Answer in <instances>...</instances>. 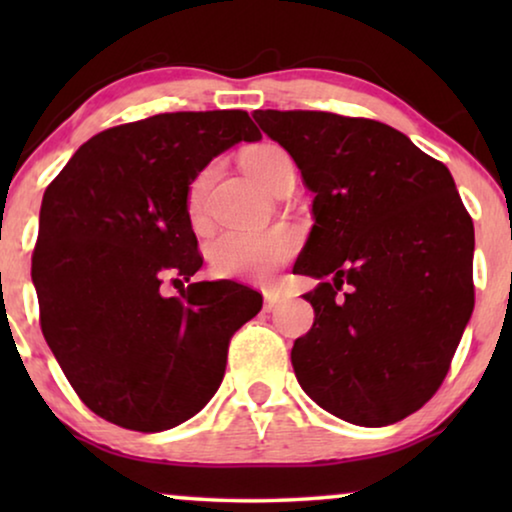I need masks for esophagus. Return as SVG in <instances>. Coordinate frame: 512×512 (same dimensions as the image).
<instances>
[{
	"mask_svg": "<svg viewBox=\"0 0 512 512\" xmlns=\"http://www.w3.org/2000/svg\"><path fill=\"white\" fill-rule=\"evenodd\" d=\"M279 303H282V296L277 291H265V310L272 312Z\"/></svg>",
	"mask_w": 512,
	"mask_h": 512,
	"instance_id": "1",
	"label": "esophagus"
}]
</instances>
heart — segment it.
Segmentation results:
<instances>
[{"label":"heart","mask_w":512,"mask_h":512,"mask_svg":"<svg viewBox=\"0 0 512 512\" xmlns=\"http://www.w3.org/2000/svg\"><path fill=\"white\" fill-rule=\"evenodd\" d=\"M242 167L251 181H256L263 191H270L277 177L286 170H293L291 158L275 144H256L242 153ZM209 172H202L188 188V212H200L202 195H205ZM296 251V237L289 230L275 228L265 233H237L226 230L214 237L207 254L212 268L226 277H265L279 268L286 258Z\"/></svg>","instance_id":"heart-1"}]
</instances>
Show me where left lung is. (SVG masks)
Segmentation results:
<instances>
[{
  "label": "left lung",
  "instance_id": "obj_1",
  "mask_svg": "<svg viewBox=\"0 0 512 512\" xmlns=\"http://www.w3.org/2000/svg\"><path fill=\"white\" fill-rule=\"evenodd\" d=\"M314 193L293 272L314 324L298 384L356 426H387L443 384L473 312V221L450 170L391 125L326 111H254Z\"/></svg>",
  "mask_w": 512,
  "mask_h": 512
}]
</instances>
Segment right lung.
I'll return each instance as SVG.
<instances>
[{"instance_id":"1","label":"right lung","mask_w":512,"mask_h":512,"mask_svg":"<svg viewBox=\"0 0 512 512\" xmlns=\"http://www.w3.org/2000/svg\"><path fill=\"white\" fill-rule=\"evenodd\" d=\"M258 139L247 111L158 114L88 139L46 188L32 256L41 333L107 422L172 429L221 387L228 342L263 296L191 282L202 258L188 188L219 153ZM165 278L179 299L159 293Z\"/></svg>"}]
</instances>
